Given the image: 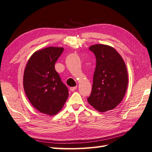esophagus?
Listing matches in <instances>:
<instances>
[{
  "instance_id": "1",
  "label": "esophagus",
  "mask_w": 152,
  "mask_h": 152,
  "mask_svg": "<svg viewBox=\"0 0 152 152\" xmlns=\"http://www.w3.org/2000/svg\"><path fill=\"white\" fill-rule=\"evenodd\" d=\"M77 86H73V87H71V88H70V90L72 91V92H73L74 90H75L77 89Z\"/></svg>"
}]
</instances>
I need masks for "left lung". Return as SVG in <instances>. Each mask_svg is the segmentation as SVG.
Here are the masks:
<instances>
[{
    "label": "left lung",
    "mask_w": 152,
    "mask_h": 152,
    "mask_svg": "<svg viewBox=\"0 0 152 152\" xmlns=\"http://www.w3.org/2000/svg\"><path fill=\"white\" fill-rule=\"evenodd\" d=\"M89 49L95 54L96 67L92 92L87 100L96 110L104 113L116 108L126 95L127 67L122 56L113 47L95 44Z\"/></svg>",
    "instance_id": "left-lung-1"
}]
</instances>
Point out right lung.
Segmentation results:
<instances>
[{"mask_svg": "<svg viewBox=\"0 0 152 152\" xmlns=\"http://www.w3.org/2000/svg\"><path fill=\"white\" fill-rule=\"evenodd\" d=\"M64 50L48 47L34 53L26 64L23 87L32 105L41 113L54 116L60 112L68 97V90L55 68Z\"/></svg>", "mask_w": 152, "mask_h": 152, "instance_id": "1", "label": "right lung"}]
</instances>
